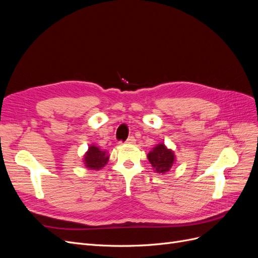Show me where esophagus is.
<instances>
[{"label": "esophagus", "instance_id": "obj_1", "mask_svg": "<svg viewBox=\"0 0 258 258\" xmlns=\"http://www.w3.org/2000/svg\"><path fill=\"white\" fill-rule=\"evenodd\" d=\"M136 138L134 137V136H131V137H129L128 139H127V141H126V143H128V144H135L136 143Z\"/></svg>", "mask_w": 258, "mask_h": 258}]
</instances>
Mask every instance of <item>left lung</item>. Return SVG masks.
I'll list each match as a JSON object with an SVG mask.
<instances>
[{"instance_id":"1","label":"left lung","mask_w":258,"mask_h":258,"mask_svg":"<svg viewBox=\"0 0 258 258\" xmlns=\"http://www.w3.org/2000/svg\"><path fill=\"white\" fill-rule=\"evenodd\" d=\"M147 158L152 163L153 169L159 174H165L169 172L175 161L174 153L169 150V148H167L163 143L156 145L153 150L148 153Z\"/></svg>"}]
</instances>
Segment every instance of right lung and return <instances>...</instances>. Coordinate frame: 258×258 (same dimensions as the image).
<instances>
[{"label":"right lung","instance_id":"1","mask_svg":"<svg viewBox=\"0 0 258 258\" xmlns=\"http://www.w3.org/2000/svg\"><path fill=\"white\" fill-rule=\"evenodd\" d=\"M108 161V155L104 151H101L96 145H90L87 153L84 156L85 167L90 170H100Z\"/></svg>","mask_w":258,"mask_h":258}]
</instances>
